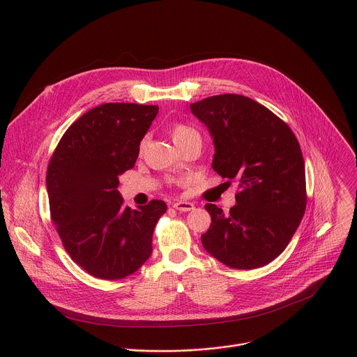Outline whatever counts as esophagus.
<instances>
[{
  "mask_svg": "<svg viewBox=\"0 0 357 357\" xmlns=\"http://www.w3.org/2000/svg\"><path fill=\"white\" fill-rule=\"evenodd\" d=\"M172 206L176 211H179V212H189V211H192L195 208V205H193L192 202H186V200H178V202L174 203Z\"/></svg>",
  "mask_w": 357,
  "mask_h": 357,
  "instance_id": "obj_1",
  "label": "esophagus"
}]
</instances>
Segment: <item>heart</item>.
<instances>
[{"mask_svg":"<svg viewBox=\"0 0 357 357\" xmlns=\"http://www.w3.org/2000/svg\"><path fill=\"white\" fill-rule=\"evenodd\" d=\"M171 134H172V139H174V142H176V141H179V139H182V138H185V137H188V135L196 134V132H195L190 127H188V126L176 124V126L172 128Z\"/></svg>","mask_w":357,"mask_h":357,"instance_id":"b5f03b06","label":"heart"}]
</instances>
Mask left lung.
<instances>
[{
	"label": "left lung",
	"mask_w": 357,
	"mask_h": 357,
	"mask_svg": "<svg viewBox=\"0 0 357 357\" xmlns=\"http://www.w3.org/2000/svg\"><path fill=\"white\" fill-rule=\"evenodd\" d=\"M190 112L213 139L212 168L240 189L229 213L205 206L212 223L203 248L230 268L263 267L285 250L307 206L298 139L273 112L240 94L208 97Z\"/></svg>",
	"instance_id": "obj_1"
}]
</instances>
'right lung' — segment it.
Instances as JSON below:
<instances>
[{
	"label": "right lung",
	"mask_w": 357,
	"mask_h": 357,
	"mask_svg": "<svg viewBox=\"0 0 357 357\" xmlns=\"http://www.w3.org/2000/svg\"><path fill=\"white\" fill-rule=\"evenodd\" d=\"M158 106L106 103L84 113L61 138L46 174L52 222L66 251L90 275L120 280L151 256L164 200L131 209L117 190Z\"/></svg>",
	"instance_id": "obj_1"
}]
</instances>
